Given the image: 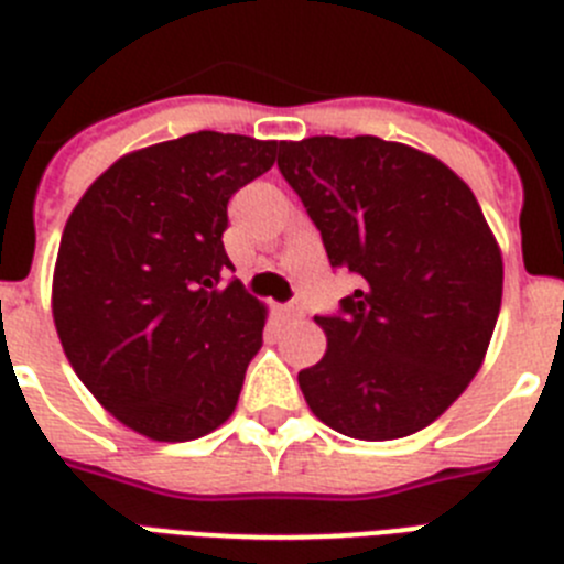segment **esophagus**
<instances>
[{"label": "esophagus", "instance_id": "obj_1", "mask_svg": "<svg viewBox=\"0 0 564 564\" xmlns=\"http://www.w3.org/2000/svg\"><path fill=\"white\" fill-rule=\"evenodd\" d=\"M279 313H282V316L285 318H302V305H299V302H288V305H282L279 307Z\"/></svg>", "mask_w": 564, "mask_h": 564}]
</instances>
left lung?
<instances>
[{
	"label": "left lung",
	"mask_w": 564,
	"mask_h": 564,
	"mask_svg": "<svg viewBox=\"0 0 564 564\" xmlns=\"http://www.w3.org/2000/svg\"><path fill=\"white\" fill-rule=\"evenodd\" d=\"M276 166L322 234L333 268L358 276L316 316L325 358L299 372L307 406L358 441L430 426L480 370L502 299V257L471 188L403 143L305 138Z\"/></svg>",
	"instance_id": "1"
}]
</instances>
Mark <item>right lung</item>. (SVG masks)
<instances>
[{
  "label": "right lung",
  "mask_w": 564,
  "mask_h": 564,
  "mask_svg": "<svg viewBox=\"0 0 564 564\" xmlns=\"http://www.w3.org/2000/svg\"><path fill=\"white\" fill-rule=\"evenodd\" d=\"M276 141L192 132L115 161L69 214L53 318L104 410L152 441H194L237 406L265 307L223 246L228 200Z\"/></svg>",
  "instance_id": "1"
}]
</instances>
